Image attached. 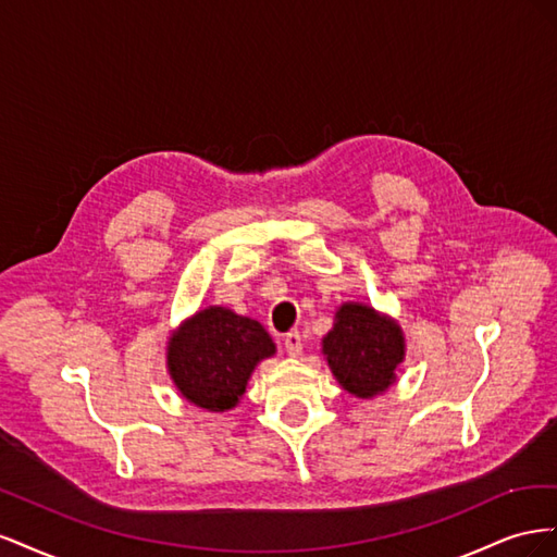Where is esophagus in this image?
<instances>
[{
    "label": "esophagus",
    "mask_w": 557,
    "mask_h": 557,
    "mask_svg": "<svg viewBox=\"0 0 557 557\" xmlns=\"http://www.w3.org/2000/svg\"><path fill=\"white\" fill-rule=\"evenodd\" d=\"M283 346H285V350H288V356L297 358L299 352H301V336H299V332H288V334H285Z\"/></svg>",
    "instance_id": "esophagus-1"
}]
</instances>
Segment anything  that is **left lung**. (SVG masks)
I'll return each instance as SVG.
<instances>
[{"instance_id":"left-lung-1","label":"left lung","mask_w":557,"mask_h":557,"mask_svg":"<svg viewBox=\"0 0 557 557\" xmlns=\"http://www.w3.org/2000/svg\"><path fill=\"white\" fill-rule=\"evenodd\" d=\"M323 356L348 395L374 399L395 385L407 358V342L395 318L364 301H344L323 336Z\"/></svg>"}]
</instances>
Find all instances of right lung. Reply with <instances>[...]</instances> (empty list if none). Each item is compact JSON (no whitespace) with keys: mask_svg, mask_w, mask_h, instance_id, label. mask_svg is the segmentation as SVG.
Instances as JSON below:
<instances>
[{"mask_svg":"<svg viewBox=\"0 0 557 557\" xmlns=\"http://www.w3.org/2000/svg\"><path fill=\"white\" fill-rule=\"evenodd\" d=\"M274 352L276 344L258 320L207 307L170 334L166 372L185 401L223 413L237 407L256 367Z\"/></svg>","mask_w":557,"mask_h":557,"instance_id":"right-lung-1","label":"right lung"}]
</instances>
